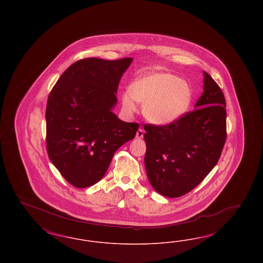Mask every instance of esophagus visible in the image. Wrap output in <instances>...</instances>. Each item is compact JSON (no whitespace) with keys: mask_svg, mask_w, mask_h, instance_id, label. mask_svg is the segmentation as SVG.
<instances>
[{"mask_svg":"<svg viewBox=\"0 0 263 263\" xmlns=\"http://www.w3.org/2000/svg\"><path fill=\"white\" fill-rule=\"evenodd\" d=\"M144 136V131L143 129H138L137 132H136V138L137 139H142Z\"/></svg>","mask_w":263,"mask_h":263,"instance_id":"1","label":"esophagus"}]
</instances>
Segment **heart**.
<instances>
[{"label":"heart","mask_w":263,"mask_h":263,"mask_svg":"<svg viewBox=\"0 0 263 263\" xmlns=\"http://www.w3.org/2000/svg\"><path fill=\"white\" fill-rule=\"evenodd\" d=\"M192 89L177 76L150 72L136 78L121 96L126 112L134 113L138 102L144 103L143 114L156 125H168L187 112L192 102Z\"/></svg>","instance_id":"1"}]
</instances>
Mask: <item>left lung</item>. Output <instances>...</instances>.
Instances as JSON below:
<instances>
[{"mask_svg": "<svg viewBox=\"0 0 263 263\" xmlns=\"http://www.w3.org/2000/svg\"><path fill=\"white\" fill-rule=\"evenodd\" d=\"M203 76V93L194 110L168 125L144 126L147 175L165 197L176 198L196 187L218 163L225 145V97L211 76Z\"/></svg>", "mask_w": 263, "mask_h": 263, "instance_id": "8db88e82", "label": "left lung"}]
</instances>
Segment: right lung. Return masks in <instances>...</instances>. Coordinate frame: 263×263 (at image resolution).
Returning <instances> with one entry per match:
<instances>
[{"label": "right lung", "instance_id": "obj_1", "mask_svg": "<svg viewBox=\"0 0 263 263\" xmlns=\"http://www.w3.org/2000/svg\"><path fill=\"white\" fill-rule=\"evenodd\" d=\"M132 61L79 60L51 90L45 113L47 153L75 187L99 182L114 153L136 135L139 124L124 122L112 111L120 79Z\"/></svg>", "mask_w": 263, "mask_h": 263}]
</instances>
